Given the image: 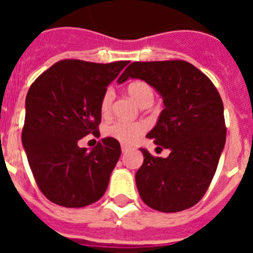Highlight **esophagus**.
I'll return each mask as SVG.
<instances>
[{"mask_svg":"<svg viewBox=\"0 0 253 253\" xmlns=\"http://www.w3.org/2000/svg\"><path fill=\"white\" fill-rule=\"evenodd\" d=\"M129 151H130V147L122 146V152H123V153H126V152H129Z\"/></svg>","mask_w":253,"mask_h":253,"instance_id":"34e87169","label":"esophagus"}]
</instances>
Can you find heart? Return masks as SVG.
<instances>
[{"label":"heart","instance_id":"obj_1","mask_svg":"<svg viewBox=\"0 0 253 253\" xmlns=\"http://www.w3.org/2000/svg\"><path fill=\"white\" fill-rule=\"evenodd\" d=\"M126 92L130 96L134 102H137L140 107H148L153 104L154 92L151 84H147L142 80H134L129 82L126 86ZM115 99V92L113 88H107L102 95L101 99V113L109 114L113 106V101ZM146 128L142 123H124V122H115L106 125L104 128V135L110 139L116 140L122 143L124 146H130L133 143L137 142L142 134L144 133Z\"/></svg>","mask_w":253,"mask_h":253}]
</instances>
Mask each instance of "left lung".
Instances as JSON below:
<instances>
[{"label":"left lung","instance_id":"left-lung-1","mask_svg":"<svg viewBox=\"0 0 253 253\" xmlns=\"http://www.w3.org/2000/svg\"><path fill=\"white\" fill-rule=\"evenodd\" d=\"M129 78H140L162 96L165 109L147 137L171 151L162 158L140 148L144 161L135 173L140 198L162 213L189 209L207 193L224 148L220 95L202 71L185 60L134 62L118 82Z\"/></svg>","mask_w":253,"mask_h":253}]
</instances>
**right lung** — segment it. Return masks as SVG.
<instances>
[{"label":"right lung","instance_id":"obj_1","mask_svg":"<svg viewBox=\"0 0 253 253\" xmlns=\"http://www.w3.org/2000/svg\"><path fill=\"white\" fill-rule=\"evenodd\" d=\"M128 63L59 60L29 88L22 146L38 187L51 203L84 208L106 191L119 142L104 138L91 151L77 143L88 134L100 137L102 95Z\"/></svg>","mask_w":253,"mask_h":253}]
</instances>
